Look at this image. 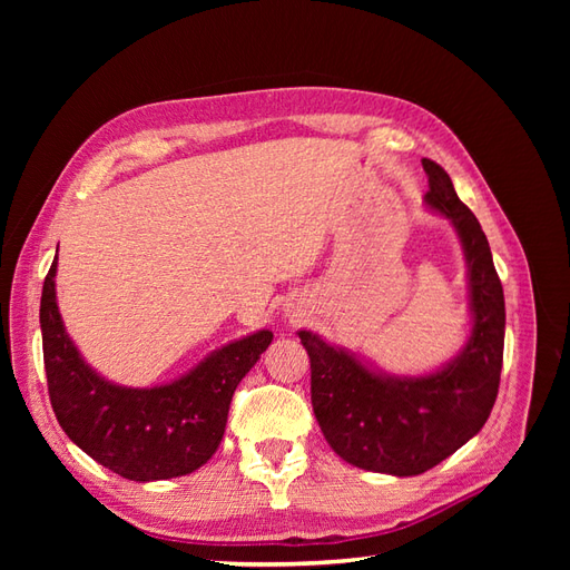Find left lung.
Listing matches in <instances>:
<instances>
[{
    "instance_id": "obj_1",
    "label": "left lung",
    "mask_w": 570,
    "mask_h": 570,
    "mask_svg": "<svg viewBox=\"0 0 570 570\" xmlns=\"http://www.w3.org/2000/svg\"><path fill=\"white\" fill-rule=\"evenodd\" d=\"M425 204L450 218L469 264L473 331L463 352L425 377L377 375L318 335L299 331L312 361V404L327 444L364 471L421 475L485 425L504 358V289L488 237L446 170L423 159Z\"/></svg>"
}]
</instances>
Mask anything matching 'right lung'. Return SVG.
<instances>
[{
  "mask_svg": "<svg viewBox=\"0 0 570 570\" xmlns=\"http://www.w3.org/2000/svg\"><path fill=\"white\" fill-rule=\"evenodd\" d=\"M51 264L40 299L42 354L51 409L85 454L128 480L149 482L197 471L226 433L233 392L273 340L271 331L230 342L180 381L120 387L99 377L68 340Z\"/></svg>",
  "mask_w": 570,
  "mask_h": 570,
  "instance_id": "obj_1",
  "label": "right lung"
}]
</instances>
